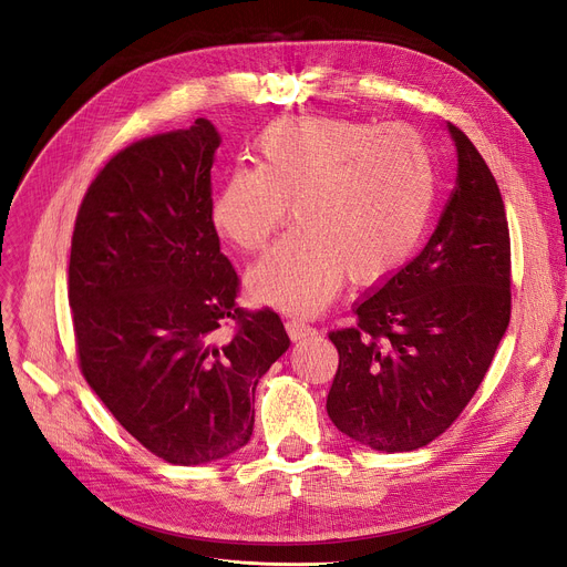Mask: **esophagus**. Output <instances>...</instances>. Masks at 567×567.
<instances>
[{"mask_svg":"<svg viewBox=\"0 0 567 567\" xmlns=\"http://www.w3.org/2000/svg\"><path fill=\"white\" fill-rule=\"evenodd\" d=\"M285 329H287V336H289L293 342L306 340V338H310V336H317V329H312V326H308V323H303V321H296V319H289V321L285 323Z\"/></svg>","mask_w":567,"mask_h":567,"instance_id":"esophagus-1","label":"esophagus"}]
</instances>
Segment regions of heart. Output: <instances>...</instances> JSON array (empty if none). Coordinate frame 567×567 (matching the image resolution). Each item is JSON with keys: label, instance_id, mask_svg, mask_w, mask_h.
Listing matches in <instances>:
<instances>
[{"label": "heart", "instance_id": "b5f03b06", "mask_svg": "<svg viewBox=\"0 0 567 567\" xmlns=\"http://www.w3.org/2000/svg\"><path fill=\"white\" fill-rule=\"evenodd\" d=\"M259 167H236L212 202L214 229L257 252L287 220L291 234L248 274L257 303L317 315L349 276L393 278L427 227L434 174L421 135L340 116H287L257 137Z\"/></svg>", "mask_w": 567, "mask_h": 567}]
</instances>
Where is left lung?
<instances>
[{
	"instance_id": "8db88e82",
	"label": "left lung",
	"mask_w": 567,
	"mask_h": 567,
	"mask_svg": "<svg viewBox=\"0 0 567 567\" xmlns=\"http://www.w3.org/2000/svg\"><path fill=\"white\" fill-rule=\"evenodd\" d=\"M457 184L423 252L331 331L326 400L340 432L385 453L423 449L483 383L511 321V231L496 178L455 126Z\"/></svg>"
}]
</instances>
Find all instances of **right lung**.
Returning a JSON list of instances; mask_svg holds the SVG:
<instances>
[{
    "label": "right lung",
    "mask_w": 567,
    "mask_h": 567,
    "mask_svg": "<svg viewBox=\"0 0 567 567\" xmlns=\"http://www.w3.org/2000/svg\"><path fill=\"white\" fill-rule=\"evenodd\" d=\"M218 146L197 118L122 148L86 188L71 238L80 372L118 425L182 466L248 443L257 381L289 347L271 308L236 303L241 280L212 225Z\"/></svg>",
    "instance_id": "1"
}]
</instances>
